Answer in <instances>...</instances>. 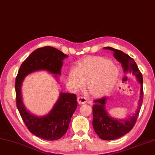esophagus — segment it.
I'll use <instances>...</instances> for the list:
<instances>
[{
    "label": "esophagus",
    "mask_w": 155,
    "mask_h": 155,
    "mask_svg": "<svg viewBox=\"0 0 155 155\" xmlns=\"http://www.w3.org/2000/svg\"><path fill=\"white\" fill-rule=\"evenodd\" d=\"M77 101L78 104H84L87 101V100L86 98L83 97H78L77 98Z\"/></svg>",
    "instance_id": "obj_1"
}]
</instances>
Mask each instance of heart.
Here are the masks:
<instances>
[{"mask_svg":"<svg viewBox=\"0 0 155 155\" xmlns=\"http://www.w3.org/2000/svg\"><path fill=\"white\" fill-rule=\"evenodd\" d=\"M118 75L119 71L113 62L101 56H87L69 72L68 78L74 89H80L85 83L88 93L99 97L114 87Z\"/></svg>","mask_w":155,"mask_h":155,"instance_id":"b5f03b06","label":"heart"}]
</instances>
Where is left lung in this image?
Masks as SVG:
<instances>
[{
	"label": "left lung",
	"instance_id": "left-lung-1",
	"mask_svg": "<svg viewBox=\"0 0 155 155\" xmlns=\"http://www.w3.org/2000/svg\"><path fill=\"white\" fill-rule=\"evenodd\" d=\"M105 50L113 51V55L118 62L122 64L125 73L134 75L140 83V96L138 109L132 116L126 119H117L111 117L105 110V103L107 97L97 99L93 106V126L95 132L102 140H110L119 138L128 133L134 127L143 101V79L142 74L132 58L128 54L111 47H105Z\"/></svg>",
	"mask_w": 155,
	"mask_h": 155
}]
</instances>
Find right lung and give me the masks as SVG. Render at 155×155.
Returning <instances> with one entry per match:
<instances>
[{"mask_svg": "<svg viewBox=\"0 0 155 155\" xmlns=\"http://www.w3.org/2000/svg\"><path fill=\"white\" fill-rule=\"evenodd\" d=\"M68 56L55 48L45 46L33 51L21 65L15 81L16 104L27 128L33 134L47 140L62 137L68 128L72 114L77 107L75 94L60 93L53 108L44 116H37L27 110L22 101L21 84L27 75L38 71L61 74L62 61Z\"/></svg>", "mask_w": 155, "mask_h": 155, "instance_id": "obj_1", "label": "right lung"}]
</instances>
